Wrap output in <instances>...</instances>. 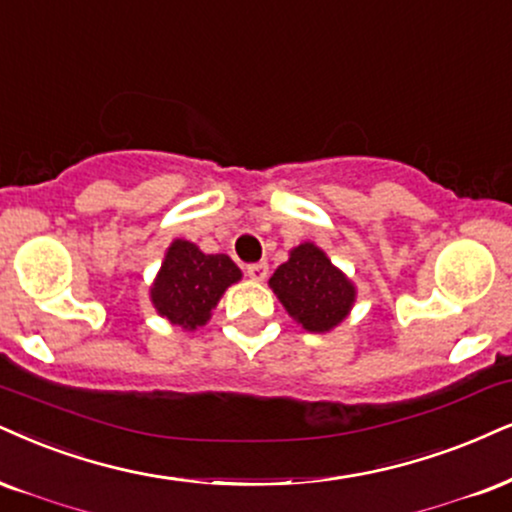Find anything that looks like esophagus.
<instances>
[{
	"mask_svg": "<svg viewBox=\"0 0 512 512\" xmlns=\"http://www.w3.org/2000/svg\"><path fill=\"white\" fill-rule=\"evenodd\" d=\"M246 275H249L251 280L263 282V280H266V277H268V263H266V261L251 263V266H246Z\"/></svg>",
	"mask_w": 512,
	"mask_h": 512,
	"instance_id": "1",
	"label": "esophagus"
}]
</instances>
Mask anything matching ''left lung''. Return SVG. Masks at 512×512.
Here are the masks:
<instances>
[{"label": "left lung", "instance_id": "obj_1", "mask_svg": "<svg viewBox=\"0 0 512 512\" xmlns=\"http://www.w3.org/2000/svg\"><path fill=\"white\" fill-rule=\"evenodd\" d=\"M270 289L287 313L308 332H330L349 315L356 287L320 246L304 242L289 251L270 277Z\"/></svg>", "mask_w": 512, "mask_h": 512}]
</instances>
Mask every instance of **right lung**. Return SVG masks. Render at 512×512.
<instances>
[{
	"instance_id": "right-lung-1",
	"label": "right lung",
	"mask_w": 512,
	"mask_h": 512,
	"mask_svg": "<svg viewBox=\"0 0 512 512\" xmlns=\"http://www.w3.org/2000/svg\"><path fill=\"white\" fill-rule=\"evenodd\" d=\"M242 280V270L225 254H204L197 244L175 239L151 285V304L182 330L206 325L225 289Z\"/></svg>"
}]
</instances>
